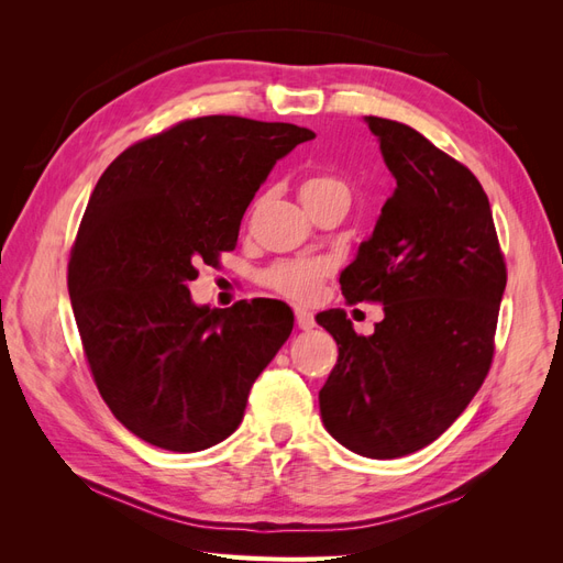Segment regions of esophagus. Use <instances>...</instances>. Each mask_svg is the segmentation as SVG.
Wrapping results in <instances>:
<instances>
[{"label": "esophagus", "instance_id": "34e87169", "mask_svg": "<svg viewBox=\"0 0 563 563\" xmlns=\"http://www.w3.org/2000/svg\"><path fill=\"white\" fill-rule=\"evenodd\" d=\"M296 323H298V329L310 331V329H314V314L308 310H296Z\"/></svg>", "mask_w": 563, "mask_h": 563}]
</instances>
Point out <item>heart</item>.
<instances>
[{"label":"heart","instance_id":"obj_1","mask_svg":"<svg viewBox=\"0 0 563 563\" xmlns=\"http://www.w3.org/2000/svg\"><path fill=\"white\" fill-rule=\"evenodd\" d=\"M300 195L308 209L319 207L321 201H329L333 197L350 199V187L343 178L333 174H312L305 178L300 185ZM333 263L329 258H319V255H298V258H284L267 265L258 282L267 291L277 294L291 302H314L321 294V286L331 277Z\"/></svg>","mask_w":563,"mask_h":563}]
</instances>
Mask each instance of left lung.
<instances>
[{
    "mask_svg": "<svg viewBox=\"0 0 563 563\" xmlns=\"http://www.w3.org/2000/svg\"><path fill=\"white\" fill-rule=\"evenodd\" d=\"M366 122L397 190L340 288L385 319L366 338L345 312L317 317L338 343L319 408L345 449L401 457L444 434L488 376L507 265L470 168L395 119Z\"/></svg>",
    "mask_w": 563,
    "mask_h": 563,
    "instance_id": "left-lung-1",
    "label": "left lung"
}]
</instances>
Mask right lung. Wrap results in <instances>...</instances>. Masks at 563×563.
I'll return each mask as SVG.
<instances>
[{
	"label": "right lung",
	"mask_w": 563,
	"mask_h": 563,
	"mask_svg": "<svg viewBox=\"0 0 563 563\" xmlns=\"http://www.w3.org/2000/svg\"><path fill=\"white\" fill-rule=\"evenodd\" d=\"M310 129L234 114L183 119L133 143L100 176L67 261V291L93 383L152 446L209 449L294 329L284 302L197 308L187 282L240 236L269 168Z\"/></svg>",
	"instance_id": "obj_1"
}]
</instances>
